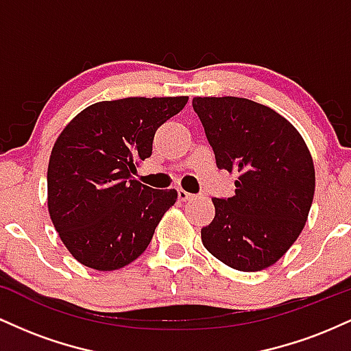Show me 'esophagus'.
<instances>
[{
	"mask_svg": "<svg viewBox=\"0 0 351 351\" xmlns=\"http://www.w3.org/2000/svg\"><path fill=\"white\" fill-rule=\"evenodd\" d=\"M191 193H188V191H184L183 188H178V198L181 199V201H186V199H189L191 198Z\"/></svg>",
	"mask_w": 351,
	"mask_h": 351,
	"instance_id": "esophagus-1",
	"label": "esophagus"
}]
</instances>
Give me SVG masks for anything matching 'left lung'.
Masks as SVG:
<instances>
[{
    "label": "left lung",
    "mask_w": 351,
    "mask_h": 351,
    "mask_svg": "<svg viewBox=\"0 0 351 351\" xmlns=\"http://www.w3.org/2000/svg\"><path fill=\"white\" fill-rule=\"evenodd\" d=\"M193 108L219 170L237 173L231 198H215L216 215L201 241L216 259L243 272L263 271L295 243L315 191L310 152L291 122L239 97H195Z\"/></svg>",
    "instance_id": "1"
}]
</instances>
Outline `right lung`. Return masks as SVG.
Instances as JSON below:
<instances>
[{
  "mask_svg": "<svg viewBox=\"0 0 351 351\" xmlns=\"http://www.w3.org/2000/svg\"><path fill=\"white\" fill-rule=\"evenodd\" d=\"M188 97H128L87 107L52 148L47 206L64 245L80 264L115 271L150 244L175 204V189H153L134 178L152 155L156 128L178 114Z\"/></svg>",
  "mask_w": 351,
  "mask_h": 351,
  "instance_id": "right-lung-1",
  "label": "right lung"
}]
</instances>
